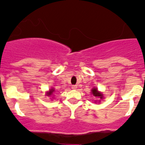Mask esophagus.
<instances>
[{
    "instance_id": "34e87169",
    "label": "esophagus",
    "mask_w": 145,
    "mask_h": 145,
    "mask_svg": "<svg viewBox=\"0 0 145 145\" xmlns=\"http://www.w3.org/2000/svg\"><path fill=\"white\" fill-rule=\"evenodd\" d=\"M76 88H77V86L76 85H72V87H71L72 89H76Z\"/></svg>"
}]
</instances>
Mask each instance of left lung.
Here are the masks:
<instances>
[{
	"label": "left lung",
	"instance_id": "obj_1",
	"mask_svg": "<svg viewBox=\"0 0 145 145\" xmlns=\"http://www.w3.org/2000/svg\"><path fill=\"white\" fill-rule=\"evenodd\" d=\"M91 92H92V95L95 96V97H97V98H100V99H103V95L101 93V92H99L98 90H97V88H92V90H91ZM100 100H99V103H100ZM95 103H96V101H95Z\"/></svg>",
	"mask_w": 145,
	"mask_h": 145
}]
</instances>
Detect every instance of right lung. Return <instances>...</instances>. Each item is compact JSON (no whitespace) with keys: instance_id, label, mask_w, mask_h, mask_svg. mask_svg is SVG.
<instances>
[{"instance_id":"1","label":"right lung","mask_w":145,"mask_h":145,"mask_svg":"<svg viewBox=\"0 0 145 145\" xmlns=\"http://www.w3.org/2000/svg\"><path fill=\"white\" fill-rule=\"evenodd\" d=\"M55 92L54 88H51L50 90L46 92V95H47V96H49V97H50V96H52V95H53V92Z\"/></svg>"}]
</instances>
